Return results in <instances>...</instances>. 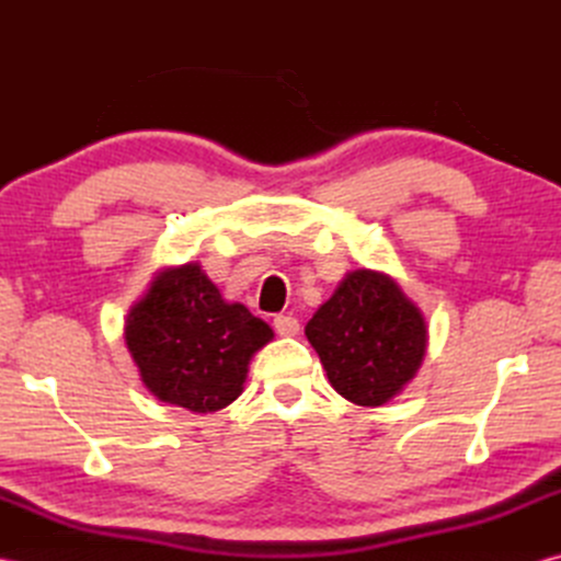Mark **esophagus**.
Instances as JSON below:
<instances>
[{
    "mask_svg": "<svg viewBox=\"0 0 561 561\" xmlns=\"http://www.w3.org/2000/svg\"><path fill=\"white\" fill-rule=\"evenodd\" d=\"M274 330H277L279 337H294V335H299L301 325L294 316H277L274 318Z\"/></svg>",
    "mask_w": 561,
    "mask_h": 561,
    "instance_id": "1",
    "label": "esophagus"
}]
</instances>
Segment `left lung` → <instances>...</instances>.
I'll list each match as a JSON object with an SVG mask.
<instances>
[{
  "mask_svg": "<svg viewBox=\"0 0 561 561\" xmlns=\"http://www.w3.org/2000/svg\"><path fill=\"white\" fill-rule=\"evenodd\" d=\"M330 386L359 408H380L424 362L428 330L400 284L378 270H350L306 325Z\"/></svg>",
  "mask_w": 561,
  "mask_h": 561,
  "instance_id": "left-lung-1",
  "label": "left lung"
}]
</instances>
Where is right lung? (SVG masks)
Wrapping results in <instances>:
<instances>
[{
    "mask_svg": "<svg viewBox=\"0 0 561 561\" xmlns=\"http://www.w3.org/2000/svg\"><path fill=\"white\" fill-rule=\"evenodd\" d=\"M274 332L229 304L199 262L161 267L125 318V344L153 398L193 414L224 410L243 392L255 352Z\"/></svg>",
    "mask_w": 561,
    "mask_h": 561,
    "instance_id": "obj_1",
    "label": "right lung"
}]
</instances>
